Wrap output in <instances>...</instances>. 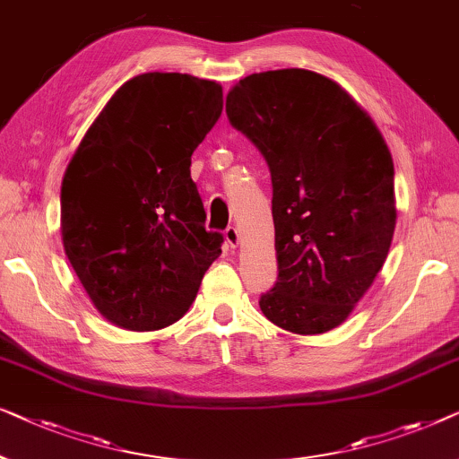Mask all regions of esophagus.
<instances>
[{"instance_id":"34e87169","label":"esophagus","mask_w":459,"mask_h":459,"mask_svg":"<svg viewBox=\"0 0 459 459\" xmlns=\"http://www.w3.org/2000/svg\"><path fill=\"white\" fill-rule=\"evenodd\" d=\"M224 238H227V243L232 249H237L238 243H241V232H238V229H235V227H229L227 230H224Z\"/></svg>"}]
</instances>
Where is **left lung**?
I'll return each instance as SVG.
<instances>
[{
	"label": "left lung",
	"mask_w": 459,
	"mask_h": 459,
	"mask_svg": "<svg viewBox=\"0 0 459 459\" xmlns=\"http://www.w3.org/2000/svg\"><path fill=\"white\" fill-rule=\"evenodd\" d=\"M230 125L273 177L279 281L260 307L295 334L343 325L372 287L395 232L393 158L337 82L312 70L249 74L227 95Z\"/></svg>",
	"instance_id": "1"
}]
</instances>
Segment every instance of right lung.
<instances>
[{"instance_id": "1", "label": "right lung", "mask_w": 459, "mask_h": 459, "mask_svg": "<svg viewBox=\"0 0 459 459\" xmlns=\"http://www.w3.org/2000/svg\"><path fill=\"white\" fill-rule=\"evenodd\" d=\"M222 114L216 81L145 73L103 106L62 178V243L98 312L160 331L189 312L221 232L191 178V156Z\"/></svg>"}]
</instances>
